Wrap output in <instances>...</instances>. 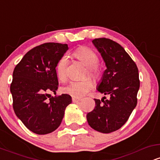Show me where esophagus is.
<instances>
[{"instance_id":"obj_1","label":"esophagus","mask_w":160,"mask_h":160,"mask_svg":"<svg viewBox=\"0 0 160 160\" xmlns=\"http://www.w3.org/2000/svg\"><path fill=\"white\" fill-rule=\"evenodd\" d=\"M72 101H73V102H74V103H78V102H80V101H81V98H72Z\"/></svg>"}]
</instances>
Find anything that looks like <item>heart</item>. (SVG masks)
I'll return each instance as SVG.
<instances>
[{"instance_id": "obj_1", "label": "heart", "mask_w": 160, "mask_h": 160, "mask_svg": "<svg viewBox=\"0 0 160 160\" xmlns=\"http://www.w3.org/2000/svg\"><path fill=\"white\" fill-rule=\"evenodd\" d=\"M77 59L81 62L86 67V75L97 80L101 77V70L98 67L99 57L94 49L87 47H80L73 53ZM68 65V57L63 55L60 57L56 65L57 77L60 81L67 80V69ZM93 88V82L90 79L86 78L81 81H71L62 88V92L74 98H81Z\"/></svg>"}]
</instances>
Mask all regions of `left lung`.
Listing matches in <instances>:
<instances>
[{"label":"left lung","instance_id":"1","mask_svg":"<svg viewBox=\"0 0 160 160\" xmlns=\"http://www.w3.org/2000/svg\"><path fill=\"white\" fill-rule=\"evenodd\" d=\"M93 44L102 55L107 69L104 71L98 92L105 96L95 99V108L88 113V123L102 133L118 130L127 122L137 105V94L140 87L138 69L123 47L108 38H97Z\"/></svg>","mask_w":160,"mask_h":160}]
</instances>
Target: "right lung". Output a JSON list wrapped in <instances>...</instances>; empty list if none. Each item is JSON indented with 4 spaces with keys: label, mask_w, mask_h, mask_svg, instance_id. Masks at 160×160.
I'll return each instance as SVG.
<instances>
[{
    "label": "right lung",
    "mask_w": 160,
    "mask_h": 160,
    "mask_svg": "<svg viewBox=\"0 0 160 160\" xmlns=\"http://www.w3.org/2000/svg\"><path fill=\"white\" fill-rule=\"evenodd\" d=\"M68 49L66 43H45L34 47L16 65L10 92L12 108L18 118L38 135L55 131L61 124L71 95H56L58 82L56 65Z\"/></svg>",
    "instance_id": "1"
}]
</instances>
